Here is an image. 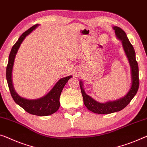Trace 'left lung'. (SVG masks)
<instances>
[{"label": "left lung", "mask_w": 147, "mask_h": 147, "mask_svg": "<svg viewBox=\"0 0 147 147\" xmlns=\"http://www.w3.org/2000/svg\"><path fill=\"white\" fill-rule=\"evenodd\" d=\"M113 29L115 30L117 37L122 41L124 51L125 52L129 61L131 68L132 85L127 94L123 98L119 99L118 100L112 101V102L100 103L96 102L93 98L85 94L84 90L83 89L82 83L80 81V85L81 94H82L83 98V102H84L85 107L87 108L88 110L94 113H96V114H107L120 111L127 107L128 104L131 102V100L135 96L139 89V67L136 58H135V52L134 47L131 44L125 31L122 29L117 26L114 27Z\"/></svg>", "instance_id": "8db88e82"}]
</instances>
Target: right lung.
Wrapping results in <instances>:
<instances>
[{"mask_svg":"<svg viewBox=\"0 0 147 147\" xmlns=\"http://www.w3.org/2000/svg\"><path fill=\"white\" fill-rule=\"evenodd\" d=\"M37 26H38V25L36 24L25 31L23 34L20 36L18 41L13 45L12 50L10 51V55H9L8 62L6 66V76L11 96L15 102L29 114L39 116H46L53 114L58 110L60 105V96L61 92L67 81L71 78V76L60 79L56 83L53 89L46 96L37 100H28V99L20 97L13 90L12 82V70L13 61H14L17 51L26 36L28 35L33 30H34Z\"/></svg>","mask_w":147,"mask_h":147,"instance_id":"obj_1","label":"right lung"}]
</instances>
